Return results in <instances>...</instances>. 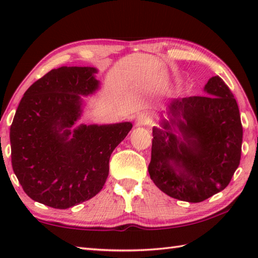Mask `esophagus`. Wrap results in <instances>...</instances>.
Masks as SVG:
<instances>
[{"label":"esophagus","instance_id":"34e87169","mask_svg":"<svg viewBox=\"0 0 258 258\" xmlns=\"http://www.w3.org/2000/svg\"><path fill=\"white\" fill-rule=\"evenodd\" d=\"M151 122V117L150 114L146 112H141L138 115H136L135 118V124L136 126H145Z\"/></svg>","mask_w":258,"mask_h":258}]
</instances>
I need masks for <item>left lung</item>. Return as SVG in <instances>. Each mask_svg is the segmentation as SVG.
Here are the masks:
<instances>
[{"label": "left lung", "mask_w": 258, "mask_h": 258, "mask_svg": "<svg viewBox=\"0 0 258 258\" xmlns=\"http://www.w3.org/2000/svg\"><path fill=\"white\" fill-rule=\"evenodd\" d=\"M204 91L207 96L171 101L167 119L153 127L150 176L168 196L189 203L225 188L242 154L243 127L233 93L220 76L208 80Z\"/></svg>", "instance_id": "8db88e82"}]
</instances>
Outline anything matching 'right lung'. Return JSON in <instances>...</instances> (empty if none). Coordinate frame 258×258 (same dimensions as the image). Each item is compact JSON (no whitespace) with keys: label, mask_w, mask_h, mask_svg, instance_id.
Returning a JSON list of instances; mask_svg holds the SVG:
<instances>
[{"label":"right lung","mask_w":258,"mask_h":258,"mask_svg":"<svg viewBox=\"0 0 258 258\" xmlns=\"http://www.w3.org/2000/svg\"><path fill=\"white\" fill-rule=\"evenodd\" d=\"M95 68L62 67L34 82L10 128L13 171L26 195L67 210L89 201L108 176L112 152L132 123L84 125L70 130L82 114V96L100 85Z\"/></svg>","instance_id":"obj_1"}]
</instances>
